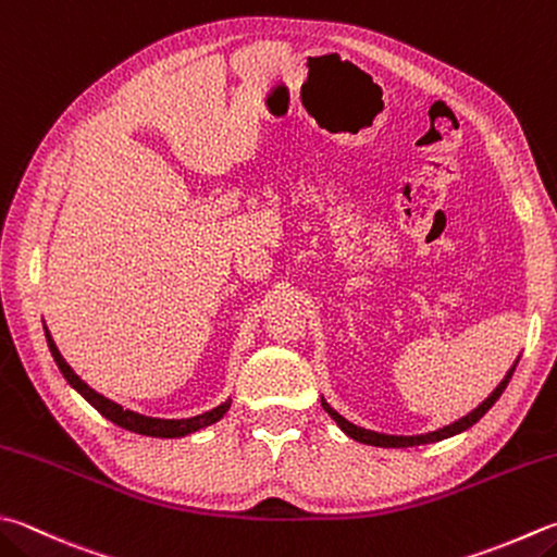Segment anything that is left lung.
<instances>
[{
    "mask_svg": "<svg viewBox=\"0 0 557 557\" xmlns=\"http://www.w3.org/2000/svg\"><path fill=\"white\" fill-rule=\"evenodd\" d=\"M513 369H517V363L511 366L509 373L505 375V381H502V383L495 387V393H492L485 403L478 405V407L473 409V412L466 414L463 419H458V422H454V424L438 429V432L422 434V436H391V434L369 432V429H361V426H356V424H351V422H346V419H344L339 412H334V409H332L327 403H324V400H322V407H324V412H327V414L334 419V422H337V424L342 426V432L349 434V436L354 438V442H361V444H369V446H381V448H407V446L434 444V442H442V438H448V436H454V434L466 432L468 426H473V424L478 422V419H480L482 414H485L487 409L499 400V395L505 393V387H507V383H509V377H511Z\"/></svg>",
    "mask_w": 557,
    "mask_h": 557,
    "instance_id": "1",
    "label": "left lung"
}]
</instances>
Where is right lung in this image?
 I'll return each instance as SVG.
<instances>
[{"label":"right lung","instance_id":"add662e5","mask_svg":"<svg viewBox=\"0 0 557 557\" xmlns=\"http://www.w3.org/2000/svg\"><path fill=\"white\" fill-rule=\"evenodd\" d=\"M46 339H48V346H50V354L52 359H55L60 373L65 375V381L75 387V391L87 400L94 409H99V412L111 419L113 424H119L123 429H128V432H135V434H143V436H160V438H176V436H186L191 432H198V429H203L208 424H215L220 417H223L227 409H230V400L213 407L211 412H203L198 417H188V419H154V417H145V414H138V412H131V409H123L121 405L111 403L109 397L99 395L97 391H91V387L82 381V377L70 369L67 361L62 359V354L58 351L55 342H52L50 332L46 327Z\"/></svg>","mask_w":557,"mask_h":557}]
</instances>
